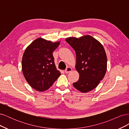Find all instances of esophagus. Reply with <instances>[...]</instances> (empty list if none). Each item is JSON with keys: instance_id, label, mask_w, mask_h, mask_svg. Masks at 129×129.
Returning <instances> with one entry per match:
<instances>
[{"instance_id": "34e87169", "label": "esophagus", "mask_w": 129, "mask_h": 129, "mask_svg": "<svg viewBox=\"0 0 129 129\" xmlns=\"http://www.w3.org/2000/svg\"><path fill=\"white\" fill-rule=\"evenodd\" d=\"M72 71H73V69H72V68L71 67H68L67 68H66V69L65 70V73H68L71 72Z\"/></svg>"}]
</instances>
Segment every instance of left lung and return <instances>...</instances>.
<instances>
[{"label": "left lung", "instance_id": "left-lung-1", "mask_svg": "<svg viewBox=\"0 0 129 129\" xmlns=\"http://www.w3.org/2000/svg\"><path fill=\"white\" fill-rule=\"evenodd\" d=\"M66 41L76 53L75 69L79 79L73 86L83 93L92 90L103 80L107 71V57L103 45L89 35L79 38L69 37Z\"/></svg>", "mask_w": 129, "mask_h": 129}]
</instances>
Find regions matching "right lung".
<instances>
[{
    "label": "right lung",
    "instance_id": "1",
    "mask_svg": "<svg viewBox=\"0 0 129 129\" xmlns=\"http://www.w3.org/2000/svg\"><path fill=\"white\" fill-rule=\"evenodd\" d=\"M60 44V41L53 42L39 38L25 50L21 63L23 75L30 87L37 91L47 90L61 75L53 55Z\"/></svg>",
    "mask_w": 129,
    "mask_h": 129
}]
</instances>
